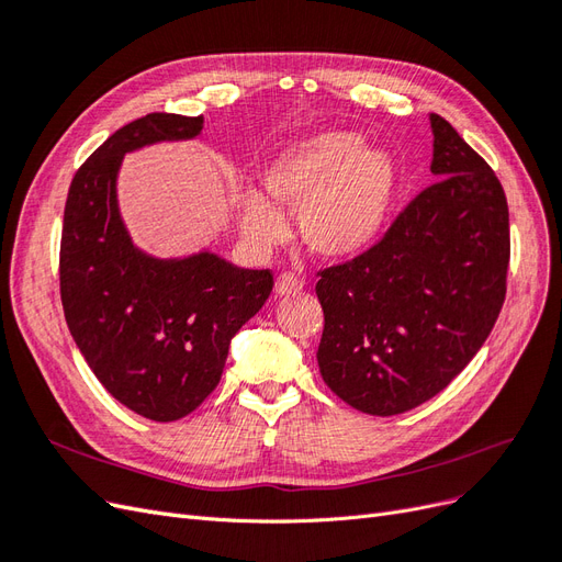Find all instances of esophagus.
Here are the masks:
<instances>
[{
  "mask_svg": "<svg viewBox=\"0 0 562 562\" xmlns=\"http://www.w3.org/2000/svg\"><path fill=\"white\" fill-rule=\"evenodd\" d=\"M302 291V281L293 274V271H283L277 279V295H295Z\"/></svg>",
  "mask_w": 562,
  "mask_h": 562,
  "instance_id": "obj_1",
  "label": "esophagus"
}]
</instances>
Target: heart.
Wrapping results in <instances>:
<instances>
[{
	"label": "heart",
	"instance_id": "b5f03b06",
	"mask_svg": "<svg viewBox=\"0 0 562 562\" xmlns=\"http://www.w3.org/2000/svg\"><path fill=\"white\" fill-rule=\"evenodd\" d=\"M260 194L241 201L244 232L271 246L285 236L276 209L297 211L302 241L321 258L342 260L380 234L396 192V166L380 149L361 147L347 131H326L288 145L265 166Z\"/></svg>",
	"mask_w": 562,
	"mask_h": 562
}]
</instances>
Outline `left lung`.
Masks as SVG:
<instances>
[{"label":"left lung","mask_w":562,"mask_h":562,"mask_svg":"<svg viewBox=\"0 0 562 562\" xmlns=\"http://www.w3.org/2000/svg\"><path fill=\"white\" fill-rule=\"evenodd\" d=\"M438 180L382 239L318 269V370L366 415L391 417L443 391L502 312L512 258L502 182L443 116L431 114Z\"/></svg>","instance_id":"left-lung-1"}]
</instances>
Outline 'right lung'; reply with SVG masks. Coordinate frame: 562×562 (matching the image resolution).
<instances>
[{
    "mask_svg": "<svg viewBox=\"0 0 562 562\" xmlns=\"http://www.w3.org/2000/svg\"><path fill=\"white\" fill-rule=\"evenodd\" d=\"M201 116L151 112L112 133L72 178L60 234L67 328L110 394L155 422H176L211 396L232 337L262 310L274 274L199 252L155 260L119 220L114 180L131 149L194 138Z\"/></svg>",
    "mask_w": 562,
    "mask_h": 562,
    "instance_id": "obj_1",
    "label": "right lung"
}]
</instances>
